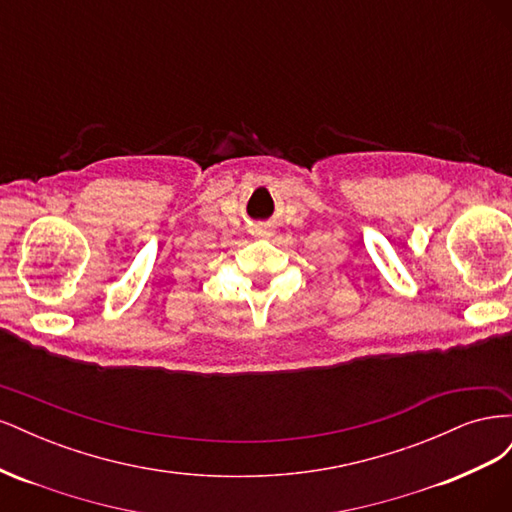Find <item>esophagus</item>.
Masks as SVG:
<instances>
[{"label": "esophagus", "instance_id": "34e87169", "mask_svg": "<svg viewBox=\"0 0 512 512\" xmlns=\"http://www.w3.org/2000/svg\"><path fill=\"white\" fill-rule=\"evenodd\" d=\"M254 232H256V237H265V239H269L273 235V230L269 226H258Z\"/></svg>", "mask_w": 512, "mask_h": 512}]
</instances>
